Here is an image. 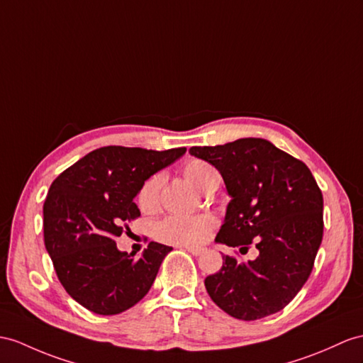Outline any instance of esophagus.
Here are the masks:
<instances>
[{"label": "esophagus", "instance_id": "obj_1", "mask_svg": "<svg viewBox=\"0 0 363 363\" xmlns=\"http://www.w3.org/2000/svg\"><path fill=\"white\" fill-rule=\"evenodd\" d=\"M180 248H184L188 252H191L192 255H200L203 252V248H197V246H180Z\"/></svg>", "mask_w": 363, "mask_h": 363}]
</instances>
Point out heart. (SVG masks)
<instances>
[{"mask_svg":"<svg viewBox=\"0 0 363 363\" xmlns=\"http://www.w3.org/2000/svg\"><path fill=\"white\" fill-rule=\"evenodd\" d=\"M183 175L197 189H208L212 182L220 179L214 166L203 160H191L183 166ZM163 184V175L155 174L147 179L138 191L137 201L143 211H152L158 203V194ZM216 225V220L208 214L200 216H169L154 228L157 240L177 246L199 245Z\"/></svg>","mask_w":363,"mask_h":363,"instance_id":"obj_1","label":"heart"}]
</instances>
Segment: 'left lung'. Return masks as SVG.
I'll return each mask as SVG.
<instances>
[{
  "mask_svg": "<svg viewBox=\"0 0 363 363\" xmlns=\"http://www.w3.org/2000/svg\"><path fill=\"white\" fill-rule=\"evenodd\" d=\"M189 154L222 174L228 196L217 243H251L259 257L223 267L205 279L214 303L240 320H257L284 309L309 274L323 235V197L308 166L271 141L238 138L218 146H194Z\"/></svg>",
  "mask_w": 363,
  "mask_h": 363,
  "instance_id": "left-lung-1",
  "label": "left lung"
}]
</instances>
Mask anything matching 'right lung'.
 Instances as JSON below:
<instances>
[{"label":"right lung","mask_w":363,"mask_h":363,"mask_svg":"<svg viewBox=\"0 0 363 363\" xmlns=\"http://www.w3.org/2000/svg\"><path fill=\"white\" fill-rule=\"evenodd\" d=\"M186 147L152 151L104 146L84 155L50 184L44 201V245L67 294L100 315L126 311L151 289L171 246L147 245L140 259L115 237L140 216L134 199L149 177Z\"/></svg>","instance_id":"right-lung-1"}]
</instances>
